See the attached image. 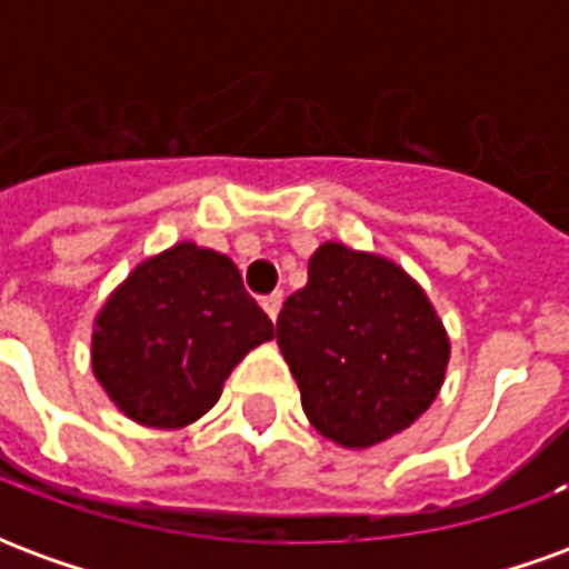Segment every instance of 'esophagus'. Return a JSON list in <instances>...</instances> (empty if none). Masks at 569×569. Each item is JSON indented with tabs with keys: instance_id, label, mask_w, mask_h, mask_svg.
I'll return each mask as SVG.
<instances>
[{
	"instance_id": "obj_1",
	"label": "esophagus",
	"mask_w": 569,
	"mask_h": 569,
	"mask_svg": "<svg viewBox=\"0 0 569 569\" xmlns=\"http://www.w3.org/2000/svg\"><path fill=\"white\" fill-rule=\"evenodd\" d=\"M261 305H264V310H268V317L277 320V313H280V308H283V292H271V296H264L261 298Z\"/></svg>"
}]
</instances>
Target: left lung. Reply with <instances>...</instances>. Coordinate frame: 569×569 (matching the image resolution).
Returning a JSON list of instances; mask_svg holds the SVG:
<instances>
[{
    "label": "left lung",
    "instance_id": "left-lung-1",
    "mask_svg": "<svg viewBox=\"0 0 569 569\" xmlns=\"http://www.w3.org/2000/svg\"><path fill=\"white\" fill-rule=\"evenodd\" d=\"M277 345L301 408L326 439L369 448L432 406L448 366V335L411 277L393 261L322 243L308 286L283 301Z\"/></svg>",
    "mask_w": 569,
    "mask_h": 569
}]
</instances>
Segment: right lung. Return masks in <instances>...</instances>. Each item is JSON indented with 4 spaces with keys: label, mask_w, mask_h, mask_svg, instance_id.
<instances>
[{
    "label": "right lung",
    "mask_w": 569,
    "mask_h": 569,
    "mask_svg": "<svg viewBox=\"0 0 569 569\" xmlns=\"http://www.w3.org/2000/svg\"><path fill=\"white\" fill-rule=\"evenodd\" d=\"M273 322L222 252L179 243L142 261L93 322L97 381L130 420L179 429L207 415L224 378Z\"/></svg>",
    "instance_id": "right-lung-1"
}]
</instances>
